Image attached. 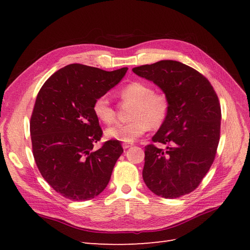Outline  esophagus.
I'll list each match as a JSON object with an SVG mask.
<instances>
[{
    "label": "esophagus",
    "instance_id": "1",
    "mask_svg": "<svg viewBox=\"0 0 250 250\" xmlns=\"http://www.w3.org/2000/svg\"><path fill=\"white\" fill-rule=\"evenodd\" d=\"M132 146H133V144H132V143H124V144H122V147H124L125 149H128V148H130Z\"/></svg>",
    "mask_w": 250,
    "mask_h": 250
}]
</instances>
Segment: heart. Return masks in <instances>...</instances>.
Masks as SVG:
<instances>
[{"label":"heart","instance_id":"heart-1","mask_svg":"<svg viewBox=\"0 0 250 250\" xmlns=\"http://www.w3.org/2000/svg\"><path fill=\"white\" fill-rule=\"evenodd\" d=\"M121 99L133 103L130 109V121L117 124L105 130L109 140L132 143L150 129H158L166 122L169 111V100L163 92L153 91L150 84L133 82L121 89ZM92 110L95 117L106 125L115 120V109L107 95H101L94 101Z\"/></svg>","mask_w":250,"mask_h":250}]
</instances>
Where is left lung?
Instances as JSON below:
<instances>
[{"mask_svg":"<svg viewBox=\"0 0 250 250\" xmlns=\"http://www.w3.org/2000/svg\"><path fill=\"white\" fill-rule=\"evenodd\" d=\"M136 75L156 83L169 100L166 122L145 147L143 179L153 193L175 199L192 192L215 160L220 139L221 108L207 78L173 60L134 67Z\"/></svg>","mask_w":250,"mask_h":250,"instance_id":"8db88e82","label":"left lung"}]
</instances>
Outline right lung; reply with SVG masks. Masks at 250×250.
I'll use <instances>...</instances> for the list:
<instances>
[{
  "mask_svg": "<svg viewBox=\"0 0 250 250\" xmlns=\"http://www.w3.org/2000/svg\"><path fill=\"white\" fill-rule=\"evenodd\" d=\"M126 71L74 63L52 74L37 94L30 121L35 163L50 187L66 199L91 200L109 183L124 149L114 140L93 149L103 132L92 106Z\"/></svg>",
  "mask_w": 250,
  "mask_h": 250,
  "instance_id": "obj_1",
  "label": "right lung"
}]
</instances>
